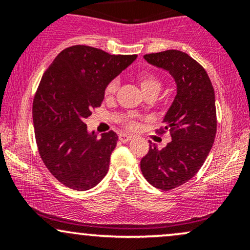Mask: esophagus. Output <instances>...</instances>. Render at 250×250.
<instances>
[{"label":"esophagus","instance_id":"1","mask_svg":"<svg viewBox=\"0 0 250 250\" xmlns=\"http://www.w3.org/2000/svg\"><path fill=\"white\" fill-rule=\"evenodd\" d=\"M131 139H133V136H131V135H127V134H120L119 135V140L123 143L129 142Z\"/></svg>","mask_w":250,"mask_h":250}]
</instances>
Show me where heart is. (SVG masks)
I'll list each match as a JSON object with an SVG mask.
<instances>
[{
  "label": "heart",
  "mask_w": 250,
  "mask_h": 250,
  "mask_svg": "<svg viewBox=\"0 0 250 250\" xmlns=\"http://www.w3.org/2000/svg\"><path fill=\"white\" fill-rule=\"evenodd\" d=\"M137 81L143 93L147 94L150 91H157L161 89V81L157 79L154 74L147 73V71H142L137 75ZM117 89H119V80L114 79L111 81H109L104 87V97L105 99H111L116 94ZM122 125L125 128L130 129V130H135V129L139 128V121H137L136 116L135 115H127L125 119L122 120Z\"/></svg>",
  "instance_id": "b5f03b06"
}]
</instances>
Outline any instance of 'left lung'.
<instances>
[{
    "mask_svg": "<svg viewBox=\"0 0 250 250\" xmlns=\"http://www.w3.org/2000/svg\"><path fill=\"white\" fill-rule=\"evenodd\" d=\"M143 57L168 70L177 85L173 104L157 129L159 134L169 131L171 141L162 149L150 142L140 163L151 186L170 190L195 176L213 147L217 127L214 88L205 68L183 51L166 50Z\"/></svg>",
    "mask_w": 250,
    "mask_h": 250,
    "instance_id": "8db88e82",
    "label": "left lung"
}]
</instances>
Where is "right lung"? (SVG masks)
Segmentation results:
<instances>
[{"label": "right lung", "instance_id": "obj_1", "mask_svg": "<svg viewBox=\"0 0 250 250\" xmlns=\"http://www.w3.org/2000/svg\"><path fill=\"white\" fill-rule=\"evenodd\" d=\"M136 57L73 45L43 74L33 101L35 140L44 166L65 187L88 190L107 174L117 135L88 134L84 120L101 105L105 84Z\"/></svg>", "mask_w": 250, "mask_h": 250}]
</instances>
